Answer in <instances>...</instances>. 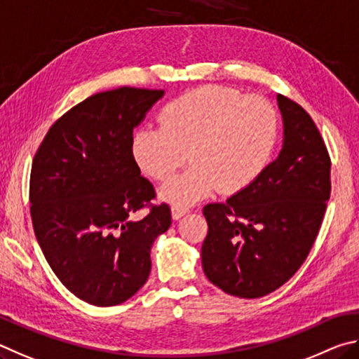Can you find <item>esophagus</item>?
Returning a JSON list of instances; mask_svg holds the SVG:
<instances>
[{"label":"esophagus","instance_id":"34e87169","mask_svg":"<svg viewBox=\"0 0 359 359\" xmlns=\"http://www.w3.org/2000/svg\"><path fill=\"white\" fill-rule=\"evenodd\" d=\"M187 212H189V208H187V206L175 205L173 208H172V217L173 219H180V217H183L184 215H187Z\"/></svg>","mask_w":359,"mask_h":359}]
</instances>
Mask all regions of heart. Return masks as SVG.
<instances>
[{"instance_id": "1", "label": "heart", "mask_w": 359, "mask_h": 359, "mask_svg": "<svg viewBox=\"0 0 359 359\" xmlns=\"http://www.w3.org/2000/svg\"><path fill=\"white\" fill-rule=\"evenodd\" d=\"M161 128L134 135V157L144 173L165 181L191 156L192 165L161 189L162 198L191 205L216 189L235 194L268 165L279 138V115L262 96L202 86L163 107Z\"/></svg>"}]
</instances>
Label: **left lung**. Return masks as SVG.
Returning a JSON list of instances; mask_svg holds the SVG:
<instances>
[{"label": "left lung", "mask_w": 359, "mask_h": 359, "mask_svg": "<svg viewBox=\"0 0 359 359\" xmlns=\"http://www.w3.org/2000/svg\"><path fill=\"white\" fill-rule=\"evenodd\" d=\"M284 116L279 156L224 203H208L203 271L238 298H262L298 271L322 227L331 194V159L303 107L278 94Z\"/></svg>", "instance_id": "left-lung-1"}]
</instances>
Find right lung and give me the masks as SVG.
Returning <instances> with one entry per match:
<instances>
[{
    "label": "right lung",
    "mask_w": 359,
    "mask_h": 359,
    "mask_svg": "<svg viewBox=\"0 0 359 359\" xmlns=\"http://www.w3.org/2000/svg\"><path fill=\"white\" fill-rule=\"evenodd\" d=\"M162 90L97 93L56 119L37 148L29 212L43 255L62 285L94 306H116L140 290L149 250L167 231V203L134 159V128ZM143 208L149 215L128 221Z\"/></svg>",
    "instance_id": "1"
}]
</instances>
